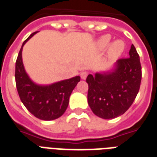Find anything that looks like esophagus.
Listing matches in <instances>:
<instances>
[{
  "mask_svg": "<svg viewBox=\"0 0 157 157\" xmlns=\"http://www.w3.org/2000/svg\"><path fill=\"white\" fill-rule=\"evenodd\" d=\"M87 76H88V73H87L86 71H83V72H81V77L82 80H86Z\"/></svg>",
  "mask_w": 157,
  "mask_h": 157,
  "instance_id": "obj_1",
  "label": "esophagus"
}]
</instances>
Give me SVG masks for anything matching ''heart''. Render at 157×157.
<instances>
[{
    "mask_svg": "<svg viewBox=\"0 0 157 157\" xmlns=\"http://www.w3.org/2000/svg\"><path fill=\"white\" fill-rule=\"evenodd\" d=\"M111 39H112V37L108 34L103 35L98 38L97 42H96V45H97L98 50H105L106 48L109 46V47L107 49V57L110 59H116L119 58L124 52V44L121 40H115L112 44H110Z\"/></svg>",
    "mask_w": 157,
    "mask_h": 157,
    "instance_id": "b5f03b06",
    "label": "heart"
}]
</instances>
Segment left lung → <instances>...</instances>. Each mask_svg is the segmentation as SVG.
<instances>
[{
  "mask_svg": "<svg viewBox=\"0 0 157 157\" xmlns=\"http://www.w3.org/2000/svg\"><path fill=\"white\" fill-rule=\"evenodd\" d=\"M141 79L139 56L132 45L129 58L117 60L108 70L87 76V98L92 112L106 120L124 114L139 93Z\"/></svg>",
  "mask_w": 157,
  "mask_h": 157,
  "instance_id": "8db88e82",
  "label": "left lung"
}]
</instances>
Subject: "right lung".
I'll return each instance as SVG.
<instances>
[{"label": "right lung", "instance_id": "add662e5", "mask_svg": "<svg viewBox=\"0 0 157 157\" xmlns=\"http://www.w3.org/2000/svg\"><path fill=\"white\" fill-rule=\"evenodd\" d=\"M37 33L28 36L18 53L15 63L16 87L22 103L33 116L43 121H53L65 112L70 95L81 77L76 76L50 85H40L30 78L23 65L22 51L26 42Z\"/></svg>", "mask_w": 157, "mask_h": 157}]
</instances>
